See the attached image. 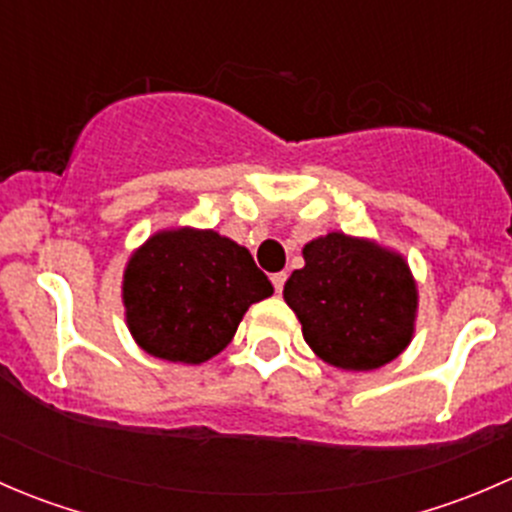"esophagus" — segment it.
Here are the masks:
<instances>
[{"label":"esophagus","mask_w":512,"mask_h":512,"mask_svg":"<svg viewBox=\"0 0 512 512\" xmlns=\"http://www.w3.org/2000/svg\"><path fill=\"white\" fill-rule=\"evenodd\" d=\"M285 282H287V272H275V275H272V285H275L277 294H282V289H285Z\"/></svg>","instance_id":"34e87169"}]
</instances>
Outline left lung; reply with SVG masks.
Wrapping results in <instances>:
<instances>
[{
  "instance_id": "left-lung-1",
  "label": "left lung",
  "mask_w": 512,
  "mask_h": 512,
  "mask_svg": "<svg viewBox=\"0 0 512 512\" xmlns=\"http://www.w3.org/2000/svg\"><path fill=\"white\" fill-rule=\"evenodd\" d=\"M302 255L285 302L314 354L339 369L369 371L409 347L416 285L404 257L344 232L312 240Z\"/></svg>"
}]
</instances>
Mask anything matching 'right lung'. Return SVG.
Returning a JSON list of instances; mask_svg holds the SVG:
<instances>
[{"label": "right lung", "mask_w": 512, "mask_h": 512, "mask_svg": "<svg viewBox=\"0 0 512 512\" xmlns=\"http://www.w3.org/2000/svg\"><path fill=\"white\" fill-rule=\"evenodd\" d=\"M272 285L250 252L213 230L153 235L128 260L123 304L133 339L165 361L200 364L230 344Z\"/></svg>", "instance_id": "right-lung-1"}]
</instances>
